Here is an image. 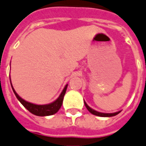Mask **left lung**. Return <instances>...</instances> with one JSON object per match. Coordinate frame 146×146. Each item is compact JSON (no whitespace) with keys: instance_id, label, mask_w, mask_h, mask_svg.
<instances>
[{"instance_id":"obj_1","label":"left lung","mask_w":146,"mask_h":146,"mask_svg":"<svg viewBox=\"0 0 146 146\" xmlns=\"http://www.w3.org/2000/svg\"><path fill=\"white\" fill-rule=\"evenodd\" d=\"M84 104L86 108H87V109L88 110L89 112H91V113H92L93 115H96V116H103V117H109V116H114L117 115L118 113H120V112H114V113H103V112H99L97 111H95L94 109L92 108H91L89 107L88 105L84 102Z\"/></svg>"}]
</instances>
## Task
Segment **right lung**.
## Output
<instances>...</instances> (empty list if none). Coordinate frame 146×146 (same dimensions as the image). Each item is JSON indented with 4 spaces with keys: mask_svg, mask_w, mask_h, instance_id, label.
Instances as JSON below:
<instances>
[{
    "mask_svg": "<svg viewBox=\"0 0 146 146\" xmlns=\"http://www.w3.org/2000/svg\"><path fill=\"white\" fill-rule=\"evenodd\" d=\"M12 88H13V92L15 94V96H16V97L17 98V100L21 103V104H22L29 112H30L31 113H33L34 115H36V116H45L53 115V114L56 113V112L59 110V108H61L62 104V100H63L64 95L66 93V88H67V84L65 86V88L62 90V93L60 94L59 97H58L55 101H54V102L51 103V104H44V105H38V104H31V103L25 101L23 99L21 98L20 96L16 93L15 90L13 89V87H12Z\"/></svg>",
    "mask_w": 146,
    "mask_h": 146,
    "instance_id": "obj_1",
    "label": "right lung"
}]
</instances>
